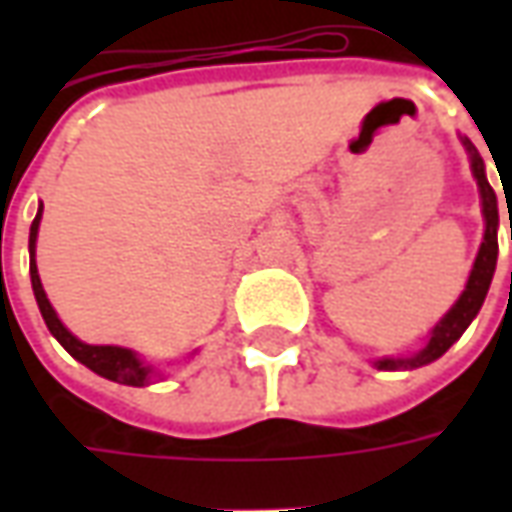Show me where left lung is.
I'll use <instances>...</instances> for the list:
<instances>
[{
	"label": "left lung",
	"instance_id": "left-lung-1",
	"mask_svg": "<svg viewBox=\"0 0 512 512\" xmlns=\"http://www.w3.org/2000/svg\"><path fill=\"white\" fill-rule=\"evenodd\" d=\"M463 145L469 150L472 156V172L477 178V186H480V197H483V216H485V238L480 244V252H477V260H474L472 274H469V282H466V290L461 293V299L455 301L452 307L439 323L436 329L430 334L428 345L419 351L417 356L411 359H381L378 367L381 370H397V367H422L439 359L441 354H447L450 348L463 332L466 326L474 321V315L480 312L485 301V293L491 288V279H494V268H496V252H499V244H496V227H499V208H496V194L491 189V183L485 178V167L480 153L474 150V145L469 139H463ZM510 238H512V222H510Z\"/></svg>",
	"mask_w": 512,
	"mask_h": 512
}]
</instances>
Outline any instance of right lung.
Listing matches in <instances>:
<instances>
[{
	"label": "right lung",
	"instance_id": "right-lung-1",
	"mask_svg": "<svg viewBox=\"0 0 512 512\" xmlns=\"http://www.w3.org/2000/svg\"><path fill=\"white\" fill-rule=\"evenodd\" d=\"M40 211H43V205L38 208V216H35V222L29 227V277H32V290H35V299H38L40 315H43V321L49 326V332L60 340V345L73 356V359H79L84 367H90L93 373L98 376L109 378V381H117V384H126V386H145L150 381V367L142 365L139 359H136L134 351H128V348H117V345H87L82 340H76L65 326L57 318V312L46 299V290L40 285L38 277V266H35V241H38V224H40Z\"/></svg>",
	"mask_w": 512,
	"mask_h": 512
}]
</instances>
